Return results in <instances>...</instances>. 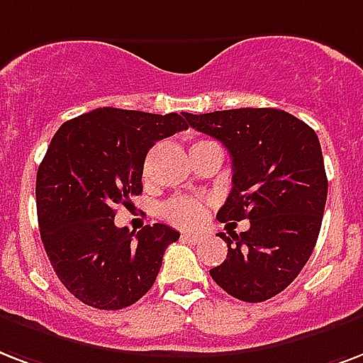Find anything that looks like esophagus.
I'll return each instance as SVG.
<instances>
[{
    "instance_id": "1",
    "label": "esophagus",
    "mask_w": 363,
    "mask_h": 363,
    "mask_svg": "<svg viewBox=\"0 0 363 363\" xmlns=\"http://www.w3.org/2000/svg\"><path fill=\"white\" fill-rule=\"evenodd\" d=\"M182 240L196 245V243L203 242V236H201V234H196V232H184V234H182Z\"/></svg>"
}]
</instances>
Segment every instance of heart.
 <instances>
[{
  "label": "heart",
  "mask_w": 363,
  "mask_h": 363,
  "mask_svg": "<svg viewBox=\"0 0 363 363\" xmlns=\"http://www.w3.org/2000/svg\"><path fill=\"white\" fill-rule=\"evenodd\" d=\"M162 215L167 220H171L173 225L194 226L198 225L203 217V206H201L200 200L179 196V198H171L169 201L163 203Z\"/></svg>",
  "instance_id": "heart-1"
}]
</instances>
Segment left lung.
I'll return each instance as SVG.
<instances>
[{"label": "left lung", "instance_id": "left-lung-1", "mask_svg": "<svg viewBox=\"0 0 363 363\" xmlns=\"http://www.w3.org/2000/svg\"><path fill=\"white\" fill-rule=\"evenodd\" d=\"M188 123L230 152L232 190L217 218L251 225L242 234H218L228 255L209 274L240 301L272 298L297 278L320 234L328 177L318 135L276 108L190 114Z\"/></svg>", "mask_w": 363, "mask_h": 363}]
</instances>
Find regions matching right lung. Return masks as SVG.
Here are the masks:
<instances>
[{"mask_svg": "<svg viewBox=\"0 0 363 363\" xmlns=\"http://www.w3.org/2000/svg\"><path fill=\"white\" fill-rule=\"evenodd\" d=\"M188 118L96 108L51 138L35 177L41 242L62 286L83 304L120 311L154 286L165 249L181 234L148 225L135 236L114 225L116 206L143 192L148 150L188 129Z\"/></svg>", "mask_w": 363, "mask_h": 363, "instance_id": "obj_1", "label": "right lung"}]
</instances>
